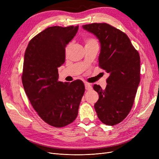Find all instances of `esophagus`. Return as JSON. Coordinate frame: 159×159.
Here are the masks:
<instances>
[{"instance_id":"esophagus-1","label":"esophagus","mask_w":159,"mask_h":159,"mask_svg":"<svg viewBox=\"0 0 159 159\" xmlns=\"http://www.w3.org/2000/svg\"><path fill=\"white\" fill-rule=\"evenodd\" d=\"M84 84H85V88H86V90H90V89H92V87H91V86L89 84V83L85 82Z\"/></svg>"}]
</instances>
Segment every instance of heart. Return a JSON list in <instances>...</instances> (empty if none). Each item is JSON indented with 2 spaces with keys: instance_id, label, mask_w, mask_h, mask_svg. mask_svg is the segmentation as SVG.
I'll return each instance as SVG.
<instances>
[{
  "instance_id": "obj_1",
  "label": "heart",
  "mask_w": 159,
  "mask_h": 159,
  "mask_svg": "<svg viewBox=\"0 0 159 159\" xmlns=\"http://www.w3.org/2000/svg\"><path fill=\"white\" fill-rule=\"evenodd\" d=\"M94 43H97V41L94 39L89 38V39H86L85 40V45L90 44H94Z\"/></svg>"
}]
</instances>
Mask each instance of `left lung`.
Here are the masks:
<instances>
[{
  "label": "left lung",
  "instance_id": "8db88e82",
  "mask_svg": "<svg viewBox=\"0 0 159 159\" xmlns=\"http://www.w3.org/2000/svg\"><path fill=\"white\" fill-rule=\"evenodd\" d=\"M82 28L98 39L99 66L110 74L104 89L93 85L99 95L95 110L102 123L114 126L126 117L134 102L140 83V56L127 35L110 24L93 23Z\"/></svg>",
  "mask_w": 159,
  "mask_h": 159
}]
</instances>
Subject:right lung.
Instances as JSON below:
<instances>
[{"instance_id":"1","label":"right lung","mask_w":159,"mask_h":159,"mask_svg":"<svg viewBox=\"0 0 159 159\" xmlns=\"http://www.w3.org/2000/svg\"><path fill=\"white\" fill-rule=\"evenodd\" d=\"M78 29L79 26L49 27L30 41L24 54L22 82L25 92L40 117L55 128L75 120L84 93L80 80H58V68L65 62V48Z\"/></svg>"}]
</instances>
